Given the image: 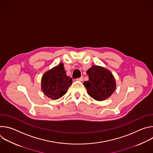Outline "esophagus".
Here are the masks:
<instances>
[{
    "instance_id": "esophagus-1",
    "label": "esophagus",
    "mask_w": 153,
    "mask_h": 153,
    "mask_svg": "<svg viewBox=\"0 0 153 153\" xmlns=\"http://www.w3.org/2000/svg\"><path fill=\"white\" fill-rule=\"evenodd\" d=\"M77 80H78V81H83V77H80V78H78V79H76Z\"/></svg>"
}]
</instances>
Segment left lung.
Segmentation results:
<instances>
[{"label": "left lung", "mask_w": 153, "mask_h": 153, "mask_svg": "<svg viewBox=\"0 0 153 153\" xmlns=\"http://www.w3.org/2000/svg\"><path fill=\"white\" fill-rule=\"evenodd\" d=\"M89 80L83 82L87 93L94 99L102 101L109 97L116 90V80L112 73L106 68L93 65L87 70Z\"/></svg>", "instance_id": "1"}]
</instances>
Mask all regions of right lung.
Instances as JSON below:
<instances>
[{"mask_svg":"<svg viewBox=\"0 0 153 153\" xmlns=\"http://www.w3.org/2000/svg\"><path fill=\"white\" fill-rule=\"evenodd\" d=\"M71 84L72 79L67 76L62 63L47 71L41 80L42 91L47 97L54 100L66 94Z\"/></svg>","mask_w":153,"mask_h":153,"instance_id":"add662e5","label":"right lung"}]
</instances>
